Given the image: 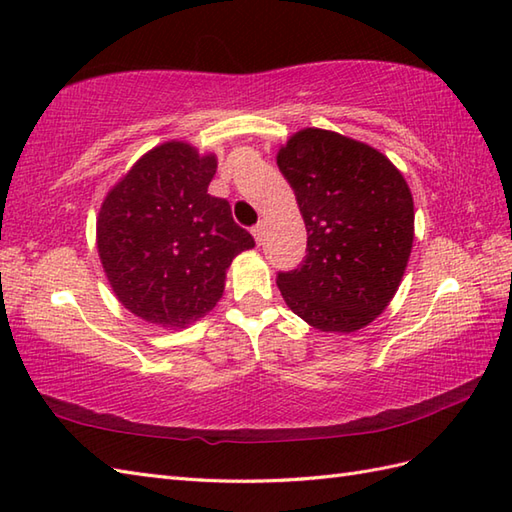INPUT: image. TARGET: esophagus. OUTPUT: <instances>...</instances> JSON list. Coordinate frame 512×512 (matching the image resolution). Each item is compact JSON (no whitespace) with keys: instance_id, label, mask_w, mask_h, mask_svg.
I'll return each instance as SVG.
<instances>
[{"instance_id":"34e87169","label":"esophagus","mask_w":512,"mask_h":512,"mask_svg":"<svg viewBox=\"0 0 512 512\" xmlns=\"http://www.w3.org/2000/svg\"><path fill=\"white\" fill-rule=\"evenodd\" d=\"M264 222H259L257 226H253V231H250V233H253V237H255V242L257 244H262L264 242Z\"/></svg>"}]
</instances>
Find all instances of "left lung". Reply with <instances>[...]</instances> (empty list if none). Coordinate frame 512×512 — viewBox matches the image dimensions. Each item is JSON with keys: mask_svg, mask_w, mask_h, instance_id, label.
Returning <instances> with one entry per match:
<instances>
[{"mask_svg": "<svg viewBox=\"0 0 512 512\" xmlns=\"http://www.w3.org/2000/svg\"><path fill=\"white\" fill-rule=\"evenodd\" d=\"M308 231V255L277 275L286 306L321 332L350 334L383 312L413 246V198L385 154L306 127L277 151Z\"/></svg>", "mask_w": 512, "mask_h": 512, "instance_id": "left-lung-1", "label": "left lung"}]
</instances>
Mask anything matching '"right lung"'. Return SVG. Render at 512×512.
<instances>
[{"label": "right lung", "instance_id": "add662e5", "mask_svg": "<svg viewBox=\"0 0 512 512\" xmlns=\"http://www.w3.org/2000/svg\"><path fill=\"white\" fill-rule=\"evenodd\" d=\"M215 154L167 140L107 191L96 248L116 299L158 328H187L222 299L226 270L255 246L231 204L209 195Z\"/></svg>", "mask_w": 512, "mask_h": 512}]
</instances>
